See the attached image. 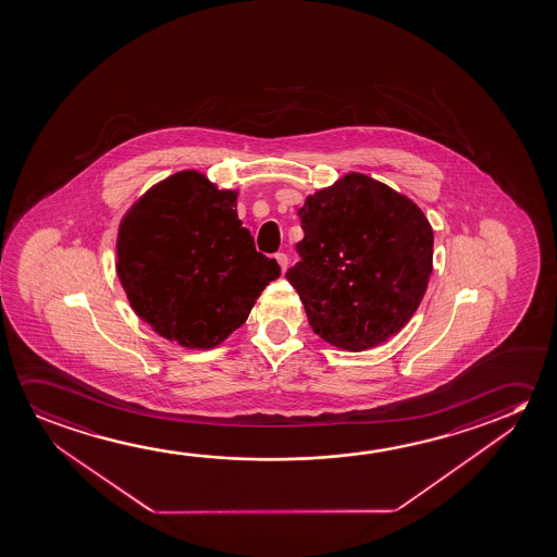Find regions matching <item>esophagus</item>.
Wrapping results in <instances>:
<instances>
[{"label": "esophagus", "mask_w": 557, "mask_h": 557, "mask_svg": "<svg viewBox=\"0 0 557 557\" xmlns=\"http://www.w3.org/2000/svg\"><path fill=\"white\" fill-rule=\"evenodd\" d=\"M275 260H277V264L282 265V272H285V270H287V265H289V258H287V255H285V252H277V255H275Z\"/></svg>", "instance_id": "1"}]
</instances>
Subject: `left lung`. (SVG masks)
<instances>
[{
  "instance_id": "obj_1",
  "label": "left lung",
  "mask_w": 557,
  "mask_h": 557,
  "mask_svg": "<svg viewBox=\"0 0 557 557\" xmlns=\"http://www.w3.org/2000/svg\"><path fill=\"white\" fill-rule=\"evenodd\" d=\"M299 214L305 239L287 280L314 334L351 352L387 342L429 287V218L411 198L357 172L309 195Z\"/></svg>"
}]
</instances>
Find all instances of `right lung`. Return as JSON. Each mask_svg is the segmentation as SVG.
Here are the masks:
<instances>
[{
	"instance_id": "obj_1",
	"label": "right lung",
	"mask_w": 557,
	"mask_h": 557,
	"mask_svg": "<svg viewBox=\"0 0 557 557\" xmlns=\"http://www.w3.org/2000/svg\"><path fill=\"white\" fill-rule=\"evenodd\" d=\"M237 197V188L183 170L148 188L121 218L115 270L128 305L185 349L225 342L282 274L240 225Z\"/></svg>"
}]
</instances>
